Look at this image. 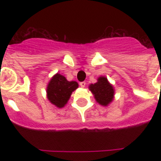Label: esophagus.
<instances>
[{"label": "esophagus", "instance_id": "esophagus-1", "mask_svg": "<svg viewBox=\"0 0 161 161\" xmlns=\"http://www.w3.org/2000/svg\"><path fill=\"white\" fill-rule=\"evenodd\" d=\"M79 85H80L81 88H84L86 85V82H81V83H79Z\"/></svg>", "mask_w": 161, "mask_h": 161}]
</instances>
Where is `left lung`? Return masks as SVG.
<instances>
[{"instance_id": "obj_1", "label": "left lung", "mask_w": 161, "mask_h": 161, "mask_svg": "<svg viewBox=\"0 0 161 161\" xmlns=\"http://www.w3.org/2000/svg\"><path fill=\"white\" fill-rule=\"evenodd\" d=\"M89 89L100 105L108 106L114 99V89L105 77H99L97 83L89 85Z\"/></svg>"}]
</instances>
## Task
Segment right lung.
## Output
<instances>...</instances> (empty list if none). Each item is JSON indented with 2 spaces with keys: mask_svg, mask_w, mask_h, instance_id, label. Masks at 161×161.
Listing matches in <instances>:
<instances>
[{
  "mask_svg": "<svg viewBox=\"0 0 161 161\" xmlns=\"http://www.w3.org/2000/svg\"><path fill=\"white\" fill-rule=\"evenodd\" d=\"M78 87L75 81H68L64 76L57 73L52 78L47 88L48 100L58 108H63L68 103L73 91Z\"/></svg>",
  "mask_w": 161,
  "mask_h": 161,
  "instance_id": "1",
  "label": "right lung"
}]
</instances>
